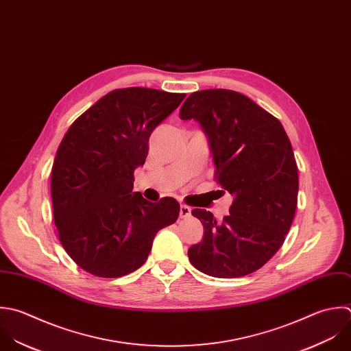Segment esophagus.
Returning a JSON list of instances; mask_svg holds the SVG:
<instances>
[{
    "mask_svg": "<svg viewBox=\"0 0 351 351\" xmlns=\"http://www.w3.org/2000/svg\"><path fill=\"white\" fill-rule=\"evenodd\" d=\"M180 217L182 219H187V217H190L191 216V208L190 206H187V205H182L180 206Z\"/></svg>",
    "mask_w": 351,
    "mask_h": 351,
    "instance_id": "1",
    "label": "esophagus"
}]
</instances>
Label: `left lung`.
<instances>
[{
	"label": "left lung",
	"mask_w": 351,
	"mask_h": 351,
	"mask_svg": "<svg viewBox=\"0 0 351 351\" xmlns=\"http://www.w3.org/2000/svg\"><path fill=\"white\" fill-rule=\"evenodd\" d=\"M179 116L199 123L217 183L234 195L223 223L205 209L191 212L204 239L189 249V258L213 278L246 276L275 256L290 231L298 197L291 142L275 116L232 90L193 93Z\"/></svg>",
	"instance_id": "8db88e82"
}]
</instances>
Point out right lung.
I'll use <instances>...</instances> for the list:
<instances>
[{
    "instance_id": "1",
    "label": "right lung",
    "mask_w": 351,
    "mask_h": 351,
    "mask_svg": "<svg viewBox=\"0 0 351 351\" xmlns=\"http://www.w3.org/2000/svg\"><path fill=\"white\" fill-rule=\"evenodd\" d=\"M184 97L145 87L113 90L64 135L51 168L53 216L62 247L86 272L120 278L136 271L156 234L178 220L176 199L150 202L132 189L150 134Z\"/></svg>"
}]
</instances>
